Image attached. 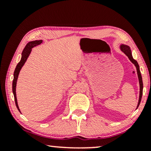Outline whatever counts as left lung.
Instances as JSON below:
<instances>
[{"label":"left lung","instance_id":"left-lung-1","mask_svg":"<svg viewBox=\"0 0 151 151\" xmlns=\"http://www.w3.org/2000/svg\"><path fill=\"white\" fill-rule=\"evenodd\" d=\"M119 49H120L121 51H122V52L124 53V54L127 55L128 58H129L130 61H131V63H133L134 65H135V67H136V69H137V73L138 80H139V100H138L137 106V108H136V109H137L140 104V102H141L142 92H143V82H142V78L141 73H140L139 66V65H138L137 62L135 60L133 59V55H132L131 49L129 47V46H128V45H127L122 44L120 46H119Z\"/></svg>","mask_w":151,"mask_h":151}]
</instances>
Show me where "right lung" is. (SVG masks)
I'll list each match as a JSON object with an SVG mask.
<instances>
[{"instance_id": "add662e5", "label": "right lung", "mask_w": 151, "mask_h": 151, "mask_svg": "<svg viewBox=\"0 0 151 151\" xmlns=\"http://www.w3.org/2000/svg\"><path fill=\"white\" fill-rule=\"evenodd\" d=\"M42 42V40H34V41H31V42H28L27 45L24 47V49H23L22 52V56H21V59H20V61L18 63V64L16 66L15 71H14V80H13V83H12V91H13L14 93V100H15V103H16V106L17 107L18 110L20 111V109L18 107V102H17V98H16V83H17V80L18 78V75H19L20 71L21 70L22 67H23V65L25 63V62L27 60L28 57L29 56L31 52H32V48L33 47H36V45H40L41 43Z\"/></svg>"}]
</instances>
